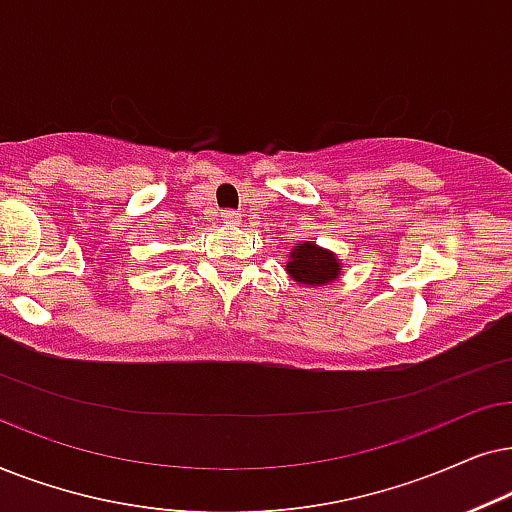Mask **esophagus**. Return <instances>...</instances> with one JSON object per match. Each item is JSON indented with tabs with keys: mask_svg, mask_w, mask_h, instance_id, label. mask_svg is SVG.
I'll list each match as a JSON object with an SVG mask.
<instances>
[{
	"mask_svg": "<svg viewBox=\"0 0 512 512\" xmlns=\"http://www.w3.org/2000/svg\"><path fill=\"white\" fill-rule=\"evenodd\" d=\"M220 217H222L224 224H231V227L241 224V213H236V210H222Z\"/></svg>",
	"mask_w": 512,
	"mask_h": 512,
	"instance_id": "1",
	"label": "esophagus"
}]
</instances>
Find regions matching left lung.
<instances>
[{"instance_id":"obj_1","label":"left lung","mask_w":512,"mask_h":512,"mask_svg":"<svg viewBox=\"0 0 512 512\" xmlns=\"http://www.w3.org/2000/svg\"><path fill=\"white\" fill-rule=\"evenodd\" d=\"M285 271L297 285L320 288V285L335 283L342 276V262L335 252L323 248L316 241H302L292 245Z\"/></svg>"}]
</instances>
